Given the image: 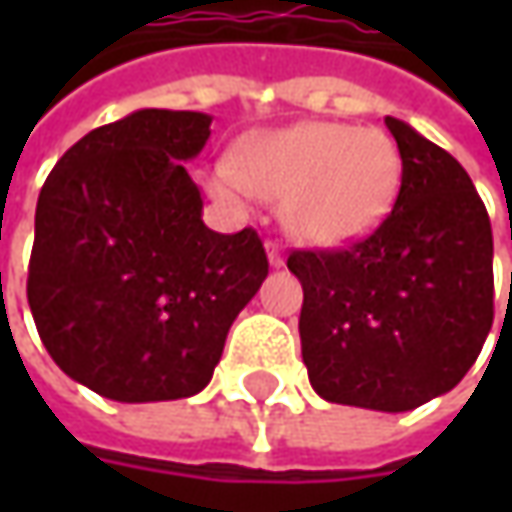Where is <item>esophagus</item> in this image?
I'll return each mask as SVG.
<instances>
[{"label":"esophagus","instance_id":"esophagus-1","mask_svg":"<svg viewBox=\"0 0 512 512\" xmlns=\"http://www.w3.org/2000/svg\"><path fill=\"white\" fill-rule=\"evenodd\" d=\"M267 259H270V265L273 267H282L285 265V247L279 239H267Z\"/></svg>","mask_w":512,"mask_h":512}]
</instances>
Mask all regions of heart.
I'll use <instances>...</instances> for the list:
<instances>
[{
    "label": "heart",
    "mask_w": 512,
    "mask_h": 512,
    "mask_svg": "<svg viewBox=\"0 0 512 512\" xmlns=\"http://www.w3.org/2000/svg\"><path fill=\"white\" fill-rule=\"evenodd\" d=\"M402 182V156L379 128L302 122L250 139L236 162L207 173L213 196L247 202L282 196V222L307 245H344L387 216Z\"/></svg>",
    "instance_id": "heart-1"
}]
</instances>
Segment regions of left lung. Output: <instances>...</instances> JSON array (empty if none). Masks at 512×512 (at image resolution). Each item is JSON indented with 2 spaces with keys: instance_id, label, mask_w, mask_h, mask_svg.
<instances>
[{
  "instance_id": "8db88e82",
  "label": "left lung",
  "mask_w": 512,
  "mask_h": 512,
  "mask_svg": "<svg viewBox=\"0 0 512 512\" xmlns=\"http://www.w3.org/2000/svg\"><path fill=\"white\" fill-rule=\"evenodd\" d=\"M402 187L382 225L336 250H293L302 359L336 404L402 413L453 390L493 327V230L467 170L387 116Z\"/></svg>"
}]
</instances>
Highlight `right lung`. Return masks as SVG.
Instances as JSON below:
<instances>
[{"label":"right lung","instance_id":"1","mask_svg":"<svg viewBox=\"0 0 512 512\" xmlns=\"http://www.w3.org/2000/svg\"><path fill=\"white\" fill-rule=\"evenodd\" d=\"M210 116L136 110L90 130L36 202L28 305L50 359L113 402L205 390L227 330L267 276L253 227L216 233L182 162Z\"/></svg>","mask_w":512,"mask_h":512}]
</instances>
